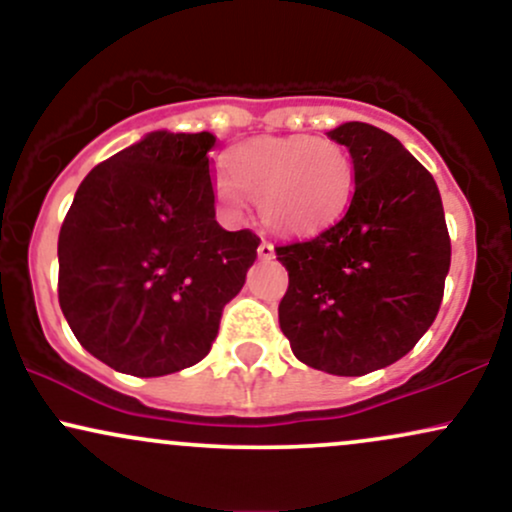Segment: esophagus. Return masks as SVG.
Listing matches in <instances>:
<instances>
[{"instance_id": "obj_1", "label": "esophagus", "mask_w": 512, "mask_h": 512, "mask_svg": "<svg viewBox=\"0 0 512 512\" xmlns=\"http://www.w3.org/2000/svg\"><path fill=\"white\" fill-rule=\"evenodd\" d=\"M257 255H260V260H274V245L262 240L260 248H257Z\"/></svg>"}]
</instances>
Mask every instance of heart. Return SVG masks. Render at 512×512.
<instances>
[{
	"label": "heart",
	"instance_id": "b5f03b06",
	"mask_svg": "<svg viewBox=\"0 0 512 512\" xmlns=\"http://www.w3.org/2000/svg\"><path fill=\"white\" fill-rule=\"evenodd\" d=\"M231 178L214 190L223 207L243 211L248 197L262 221L286 236H310L332 226L354 195V158L332 139L296 134L240 144L228 156Z\"/></svg>",
	"mask_w": 512,
	"mask_h": 512
}]
</instances>
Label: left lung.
<instances>
[{
  "instance_id": "left-lung-1",
  "label": "left lung",
  "mask_w": 512,
  "mask_h": 512,
  "mask_svg": "<svg viewBox=\"0 0 512 512\" xmlns=\"http://www.w3.org/2000/svg\"><path fill=\"white\" fill-rule=\"evenodd\" d=\"M327 137L354 158V197L320 236L276 248L289 272L279 325L305 366L366 375L407 356L433 325L450 236L436 180L392 134L344 122Z\"/></svg>"
}]
</instances>
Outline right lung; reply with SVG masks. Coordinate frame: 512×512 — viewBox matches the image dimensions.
<instances>
[{"instance_id":"1","label":"right lung","mask_w":512,"mask_h":512,"mask_svg":"<svg viewBox=\"0 0 512 512\" xmlns=\"http://www.w3.org/2000/svg\"><path fill=\"white\" fill-rule=\"evenodd\" d=\"M209 132H151L98 163L57 240L60 308L105 366L139 378L209 354L260 238L216 221Z\"/></svg>"}]
</instances>
